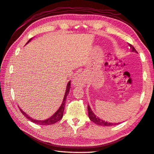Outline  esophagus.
<instances>
[{
	"label": "esophagus",
	"instance_id": "1",
	"mask_svg": "<svg viewBox=\"0 0 154 154\" xmlns=\"http://www.w3.org/2000/svg\"><path fill=\"white\" fill-rule=\"evenodd\" d=\"M84 79H83V77L82 75H79L75 77L73 81H72V84L76 87H83V85L85 84L84 83Z\"/></svg>",
	"mask_w": 154,
	"mask_h": 154
}]
</instances>
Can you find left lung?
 Wrapping results in <instances>:
<instances>
[{
	"label": "left lung",
	"mask_w": 154,
	"mask_h": 154,
	"mask_svg": "<svg viewBox=\"0 0 154 154\" xmlns=\"http://www.w3.org/2000/svg\"><path fill=\"white\" fill-rule=\"evenodd\" d=\"M128 46H130V48H131V51L132 52H137V50L135 49V48L131 45V44H128ZM88 116L89 119L91 120L92 122H94L95 124H97L98 125H101V126H112V125H118L116 123H111V122H105L104 121H102L100 119H99L98 117L96 116L95 115V114L92 112V110H91L90 106H88Z\"/></svg>",
	"instance_id": "8db88e82"
}]
</instances>
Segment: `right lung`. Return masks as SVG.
I'll list each match as a JSON object with an SVG mask.
<instances>
[{"instance_id":"obj_1","label":"right lung","mask_w":154,"mask_h":154,"mask_svg":"<svg viewBox=\"0 0 154 154\" xmlns=\"http://www.w3.org/2000/svg\"><path fill=\"white\" fill-rule=\"evenodd\" d=\"M31 40H32V38H31L28 42H27V43H29V42H30ZM70 88H71V82H69L68 83L67 86H66V89L65 95V97H64V99H63V101L62 104H61V106H60V108H58V110L57 112H56L54 114H53V115L51 117H50V118L48 119L44 120V121H38V120H35V119H32V117L29 116L26 112H23L20 108L19 107V110H20V111L21 112V113L23 114L24 116H26L27 119H28L29 120V121H31L33 122H34V123H35V124L40 125H50L54 124L57 122L59 121L60 120L63 118L64 110H65L66 98V96H68V94L69 93Z\"/></svg>"}]
</instances>
